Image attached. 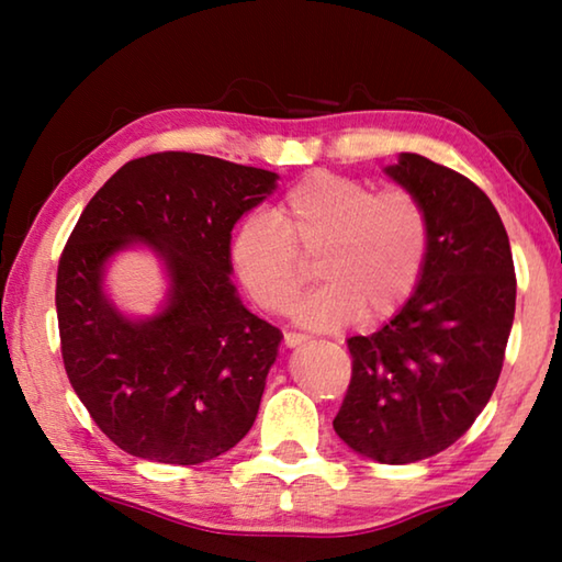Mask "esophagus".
Returning <instances> with one entry per match:
<instances>
[{
	"label": "esophagus",
	"instance_id": "esophagus-1",
	"mask_svg": "<svg viewBox=\"0 0 562 562\" xmlns=\"http://www.w3.org/2000/svg\"><path fill=\"white\" fill-rule=\"evenodd\" d=\"M302 341H307V335H300V331H284V345L297 347Z\"/></svg>",
	"mask_w": 562,
	"mask_h": 562
}]
</instances>
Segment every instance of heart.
Here are the masks:
<instances>
[{"instance_id":"b5f03b06","label":"heart","mask_w":562,"mask_h":562,"mask_svg":"<svg viewBox=\"0 0 562 562\" xmlns=\"http://www.w3.org/2000/svg\"><path fill=\"white\" fill-rule=\"evenodd\" d=\"M431 223L412 190H376L364 180L312 173L274 205L235 227L231 260L250 297L288 312L307 282L302 258H317V278L294 317L312 329H339L367 315H396L422 280Z\"/></svg>"}]
</instances>
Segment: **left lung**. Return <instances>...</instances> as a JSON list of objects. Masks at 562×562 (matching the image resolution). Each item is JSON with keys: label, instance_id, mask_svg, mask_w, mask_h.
<instances>
[{"label": "left lung", "instance_id": "obj_1", "mask_svg": "<svg viewBox=\"0 0 562 562\" xmlns=\"http://www.w3.org/2000/svg\"><path fill=\"white\" fill-rule=\"evenodd\" d=\"M386 176L429 213V258L382 329L347 339L351 382L331 424L349 449L398 465L449 449L488 404L516 315V272L501 215L469 178L418 154H402Z\"/></svg>", "mask_w": 562, "mask_h": 562}]
</instances>
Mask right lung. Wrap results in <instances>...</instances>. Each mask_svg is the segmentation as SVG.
Returning <instances> with one entry per match:
<instances>
[{
	"instance_id": "obj_1",
	"label": "right lung",
	"mask_w": 562,
	"mask_h": 562,
	"mask_svg": "<svg viewBox=\"0 0 562 562\" xmlns=\"http://www.w3.org/2000/svg\"><path fill=\"white\" fill-rule=\"evenodd\" d=\"M278 173L166 150L113 173L66 240L56 272L61 357L76 396L131 456L195 465L252 429L282 331L231 280V233ZM144 241L167 265L169 300L131 321L102 294L105 262Z\"/></svg>"
}]
</instances>
